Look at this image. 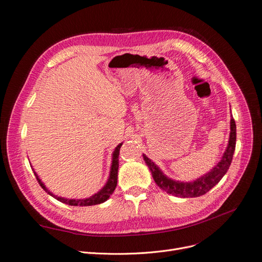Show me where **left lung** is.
Here are the masks:
<instances>
[{
	"mask_svg": "<svg viewBox=\"0 0 262 262\" xmlns=\"http://www.w3.org/2000/svg\"><path fill=\"white\" fill-rule=\"evenodd\" d=\"M236 145V123L234 118L231 119V133H229V141L226 147V150L223 154L222 160L219 164L211 169L205 175L201 176L191 182H181L177 180H172L165 176L163 171L158 168V166L149 160L147 156L143 154V158L149 168L152 176L156 182V185L160 187L164 191L169 194L180 196V198H195L205 194L208 191L219 184V181L223 178V176L227 172L229 166H231L233 155L235 152Z\"/></svg>",
	"mask_w": 262,
	"mask_h": 262,
	"instance_id": "obj_1",
	"label": "left lung"
}]
</instances>
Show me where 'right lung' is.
I'll return each mask as SVG.
<instances>
[{
	"instance_id": "add662e5",
	"label": "right lung",
	"mask_w": 262,
	"mask_h": 262,
	"mask_svg": "<svg viewBox=\"0 0 262 262\" xmlns=\"http://www.w3.org/2000/svg\"><path fill=\"white\" fill-rule=\"evenodd\" d=\"M122 143L119 144L113 153V163H112V168H110V173H109V178L107 180V184L104 186V188L100 189V191L97 193H95L94 195L86 198V199H66V198H61L54 195L51 193L48 189L46 188L43 185V182L39 179L37 173L34 171L35 176L39 182V185L41 186V188L45 190L46 192H48L51 196L55 198L58 201L66 203L69 205H75V207H89V205H95V204H100L102 202H105L109 199V196L113 194L115 191V189L117 187V180H118V168H119V152H120V147ZM34 170V169H33Z\"/></svg>"
}]
</instances>
